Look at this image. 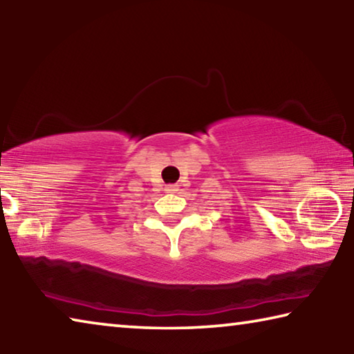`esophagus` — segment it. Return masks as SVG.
<instances>
[{"instance_id":"34e87169","label":"esophagus","mask_w":354,"mask_h":354,"mask_svg":"<svg viewBox=\"0 0 354 354\" xmlns=\"http://www.w3.org/2000/svg\"><path fill=\"white\" fill-rule=\"evenodd\" d=\"M165 192H169V194H176V192H178V185H175V184L167 185V187H165Z\"/></svg>"}]
</instances>
